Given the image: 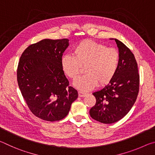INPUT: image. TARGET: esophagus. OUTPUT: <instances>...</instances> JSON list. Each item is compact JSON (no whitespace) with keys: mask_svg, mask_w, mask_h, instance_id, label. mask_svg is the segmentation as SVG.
Listing matches in <instances>:
<instances>
[{"mask_svg":"<svg viewBox=\"0 0 155 155\" xmlns=\"http://www.w3.org/2000/svg\"><path fill=\"white\" fill-rule=\"evenodd\" d=\"M85 92H84V91H78V96H79L80 97H84L85 95H86Z\"/></svg>","mask_w":155,"mask_h":155,"instance_id":"obj_1","label":"esophagus"}]
</instances>
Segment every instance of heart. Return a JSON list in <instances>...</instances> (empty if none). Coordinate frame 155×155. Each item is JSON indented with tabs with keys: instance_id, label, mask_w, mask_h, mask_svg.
I'll return each instance as SVG.
<instances>
[{
	"instance_id": "1",
	"label": "heart",
	"mask_w": 155,
	"mask_h": 155,
	"mask_svg": "<svg viewBox=\"0 0 155 155\" xmlns=\"http://www.w3.org/2000/svg\"><path fill=\"white\" fill-rule=\"evenodd\" d=\"M72 54L61 57L63 71L71 79L78 77L81 68L85 65L86 73L74 81V85L82 91H88L111 81L117 71L120 54L116 49L107 47L91 40L80 41L72 50Z\"/></svg>"
}]
</instances>
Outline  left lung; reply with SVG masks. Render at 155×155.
<instances>
[{
    "mask_svg": "<svg viewBox=\"0 0 155 155\" xmlns=\"http://www.w3.org/2000/svg\"><path fill=\"white\" fill-rule=\"evenodd\" d=\"M115 41L120 54L118 69L107 85L93 93L96 103L90 111L94 120L103 124H112L123 118L135 103L140 87L134 54L122 41Z\"/></svg>",
    "mask_w": 155,
    "mask_h": 155,
    "instance_id": "8db88e82",
    "label": "left lung"
}]
</instances>
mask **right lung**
<instances>
[{
  "label": "right lung",
  "instance_id": "obj_1",
  "mask_svg": "<svg viewBox=\"0 0 155 155\" xmlns=\"http://www.w3.org/2000/svg\"><path fill=\"white\" fill-rule=\"evenodd\" d=\"M68 46V39H44L28 46L18 63L17 80L23 98L31 111L46 121L64 119L78 98L61 68Z\"/></svg>",
  "mask_w": 155,
  "mask_h": 155
}]
</instances>
